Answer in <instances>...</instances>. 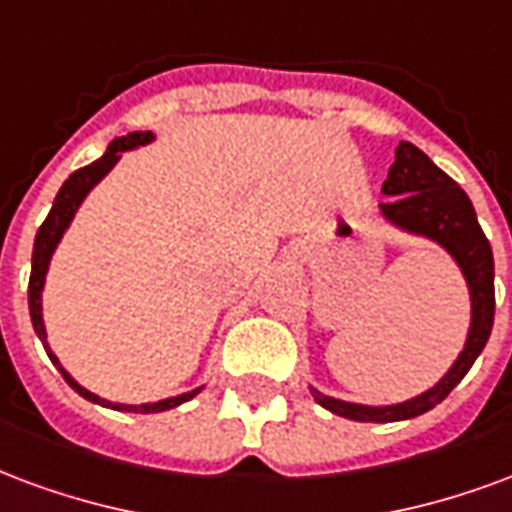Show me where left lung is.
<instances>
[{"label":"left lung","mask_w":512,"mask_h":512,"mask_svg":"<svg viewBox=\"0 0 512 512\" xmlns=\"http://www.w3.org/2000/svg\"><path fill=\"white\" fill-rule=\"evenodd\" d=\"M385 203H380V217L391 227L407 236L426 238L439 249H445L456 263L469 293V328L464 347L450 363V369L439 377L431 388H426L412 399L396 404H358L336 396H325L314 385H309L314 401L333 415L361 420V423H393V420L418 418L423 412L437 407L464 374L478 361L486 347L494 325V255L488 238L475 217L472 200L467 192L450 179L445 170L407 140H401L396 149L388 179L382 184Z\"/></svg>","instance_id":"left-lung-1"}]
</instances>
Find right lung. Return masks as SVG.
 <instances>
[{
	"instance_id": "add662e5",
	"label": "right lung",
	"mask_w": 512,
	"mask_h": 512,
	"mask_svg": "<svg viewBox=\"0 0 512 512\" xmlns=\"http://www.w3.org/2000/svg\"><path fill=\"white\" fill-rule=\"evenodd\" d=\"M154 132H130V135H124V138H116L108 143V149L102 154L100 160H94L92 165H86V168L75 170L70 179L64 181L62 189L56 192L54 206L48 211V217L37 230V236H34V249H32V276H29V314H32V325L34 333L40 336V342H43L45 352H48V358L54 361V366L62 372V377L67 380V385L73 388L78 396H83L86 401H92V404H100V407H108V410L116 412H165L173 410V407H179L184 401L195 399L200 391H203V385L200 388H192L187 393H179V396H168V399L160 401H146V404H121V401H108L97 396V393L86 391L81 382L75 380L73 374L64 369L59 358L51 350V344H48V331H45V320H43V290H45V276H48V268H51V257H54L56 246L62 241V236L67 233V227L73 225L75 214H78V208L86 200V195L92 192L97 184H100L113 168H116V162L121 160V154L124 151L140 149V146H149L154 143Z\"/></svg>"
}]
</instances>
